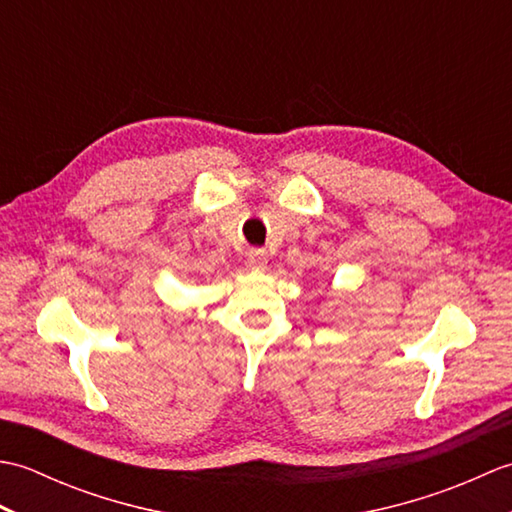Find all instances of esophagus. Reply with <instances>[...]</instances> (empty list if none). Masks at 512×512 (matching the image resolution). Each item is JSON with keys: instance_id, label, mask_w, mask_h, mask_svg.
Instances as JSON below:
<instances>
[{"instance_id": "obj_1", "label": "esophagus", "mask_w": 512, "mask_h": 512, "mask_svg": "<svg viewBox=\"0 0 512 512\" xmlns=\"http://www.w3.org/2000/svg\"><path fill=\"white\" fill-rule=\"evenodd\" d=\"M248 266L253 268V270H264V268L268 266V255H266V250H262V248L250 250V253H248Z\"/></svg>"}]
</instances>
